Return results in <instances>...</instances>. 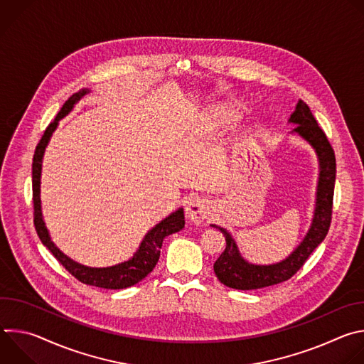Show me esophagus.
Segmentation results:
<instances>
[{"instance_id":"1","label":"esophagus","mask_w":364,"mask_h":364,"mask_svg":"<svg viewBox=\"0 0 364 364\" xmlns=\"http://www.w3.org/2000/svg\"><path fill=\"white\" fill-rule=\"evenodd\" d=\"M210 204L204 198H191L186 205V216L196 225H201L210 216Z\"/></svg>"}]
</instances>
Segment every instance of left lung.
I'll list each match as a JSON object with an SVG mask.
<instances>
[{
  "mask_svg": "<svg viewBox=\"0 0 364 364\" xmlns=\"http://www.w3.org/2000/svg\"><path fill=\"white\" fill-rule=\"evenodd\" d=\"M288 122L296 125L292 132L298 134L313 146L318 157L320 176L313 223H311L308 233L299 246L284 261L272 265H253L245 261L232 235L226 229L212 225L219 229L226 239V249L222 252L213 268L218 279L229 288L249 291L271 287L289 279L301 269L308 256L314 252L328 233L336 183L334 149L304 100H298L296 108Z\"/></svg>",
  "mask_w": 364,
  "mask_h": 364,
  "instance_id": "1",
  "label": "left lung"
}]
</instances>
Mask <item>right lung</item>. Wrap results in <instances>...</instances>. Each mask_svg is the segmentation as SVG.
Returning a JSON list of instances; mask_svg holds the SVG:
<instances>
[{"instance_id":"obj_1","label":"right lung","mask_w":364,"mask_h":364,"mask_svg":"<svg viewBox=\"0 0 364 364\" xmlns=\"http://www.w3.org/2000/svg\"><path fill=\"white\" fill-rule=\"evenodd\" d=\"M89 93V89H80L79 92L73 93L59 111L58 117L53 122L46 128L40 142L36 146L34 157H33V205H34V226L36 232L41 240V243L53 253V256L58 261L72 274L77 281L97 287L105 289H122L132 287L142 281L154 268L157 265L160 259V249L163 246V240L166 236L173 235L176 232H180L184 228V210L178 209L174 213H171L168 218L161 220L159 225H155L145 237L142 239L138 250L134 253V256L129 261H125L122 264L108 267V268H89L85 265H80L69 256H66L63 252H60L56 245L51 242L48 230L43 220L41 213V200H40V177H41V163L44 149L50 141V136L53 135L55 129L59 125V121L66 117L76 103Z\"/></svg>"}]
</instances>
